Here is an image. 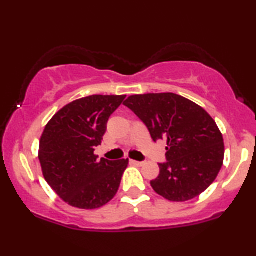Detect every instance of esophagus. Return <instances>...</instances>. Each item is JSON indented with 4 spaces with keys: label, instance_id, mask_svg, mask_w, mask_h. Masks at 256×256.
<instances>
[{
    "label": "esophagus",
    "instance_id": "1",
    "mask_svg": "<svg viewBox=\"0 0 256 256\" xmlns=\"http://www.w3.org/2000/svg\"><path fill=\"white\" fill-rule=\"evenodd\" d=\"M130 164H136V166H144V162H136V160H130Z\"/></svg>",
    "mask_w": 256,
    "mask_h": 256
}]
</instances>
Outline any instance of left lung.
Masks as SVG:
<instances>
[{"mask_svg": "<svg viewBox=\"0 0 256 256\" xmlns=\"http://www.w3.org/2000/svg\"><path fill=\"white\" fill-rule=\"evenodd\" d=\"M148 128L156 142L167 141V162L151 180L156 193L172 202L200 196L222 170L224 138L214 118L196 102L180 94H146L124 102Z\"/></svg>", "mask_w": 256, "mask_h": 256, "instance_id": "1", "label": "left lung"}]
</instances>
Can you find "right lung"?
<instances>
[{
  "mask_svg": "<svg viewBox=\"0 0 256 256\" xmlns=\"http://www.w3.org/2000/svg\"><path fill=\"white\" fill-rule=\"evenodd\" d=\"M125 97L94 94L76 99L45 126L38 152L42 175L68 204L97 209L118 193L128 159L98 160L94 151L102 144L108 118Z\"/></svg>",
  "mask_w": 256,
  "mask_h": 256,
  "instance_id": "add662e5",
  "label": "right lung"
}]
</instances>
